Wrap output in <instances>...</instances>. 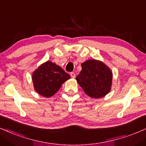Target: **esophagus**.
Returning a JSON list of instances; mask_svg holds the SVG:
<instances>
[{
	"mask_svg": "<svg viewBox=\"0 0 146 146\" xmlns=\"http://www.w3.org/2000/svg\"><path fill=\"white\" fill-rule=\"evenodd\" d=\"M70 75H71V77H73V78H75V73L74 72H71V73H70Z\"/></svg>",
	"mask_w": 146,
	"mask_h": 146,
	"instance_id": "obj_1",
	"label": "esophagus"
}]
</instances>
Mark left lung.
Instances as JSON below:
<instances>
[{
    "label": "left lung",
    "instance_id": "left-lung-1",
    "mask_svg": "<svg viewBox=\"0 0 146 146\" xmlns=\"http://www.w3.org/2000/svg\"><path fill=\"white\" fill-rule=\"evenodd\" d=\"M82 69L76 77L77 83L89 96H104L111 88L112 73L103 62L88 60L82 64Z\"/></svg>",
    "mask_w": 146,
    "mask_h": 146
}]
</instances>
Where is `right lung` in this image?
<instances>
[{
	"mask_svg": "<svg viewBox=\"0 0 146 146\" xmlns=\"http://www.w3.org/2000/svg\"><path fill=\"white\" fill-rule=\"evenodd\" d=\"M70 78V75L61 67L50 61L40 65L32 75L35 90L44 97L54 95L62 84Z\"/></svg>",
	"mask_w": 146,
	"mask_h": 146,
	"instance_id": "add662e5",
	"label": "right lung"
}]
</instances>
